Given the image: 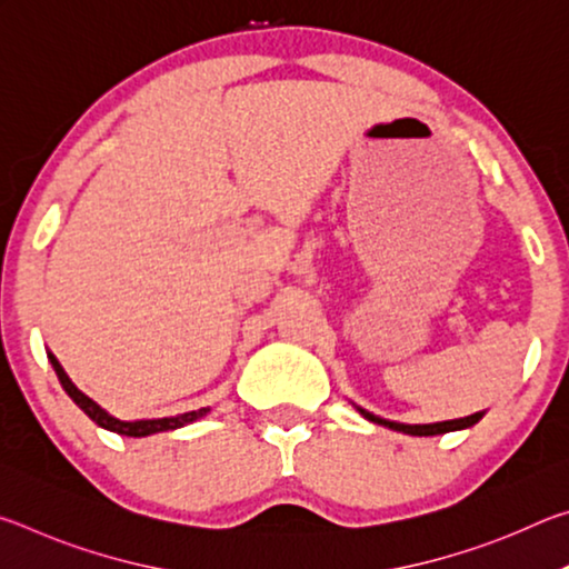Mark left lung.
Returning <instances> with one entry per match:
<instances>
[{"instance_id": "left-lung-1", "label": "left lung", "mask_w": 569, "mask_h": 569, "mask_svg": "<svg viewBox=\"0 0 569 569\" xmlns=\"http://www.w3.org/2000/svg\"><path fill=\"white\" fill-rule=\"evenodd\" d=\"M359 413L363 419H369L373 423H379V427H389L393 431H403V435H411V437H435V435H447V431H457V429H467V427H475V423L485 417V411H477L471 413V417L465 419H451V421H437V423H399V421H389V419H381L377 413L366 411L361 407Z\"/></svg>"}]
</instances>
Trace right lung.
I'll use <instances>...</instances> for the list:
<instances>
[{
	"label": "right lung",
	"instance_id": "add662e5",
	"mask_svg": "<svg viewBox=\"0 0 569 569\" xmlns=\"http://www.w3.org/2000/svg\"><path fill=\"white\" fill-rule=\"evenodd\" d=\"M47 359H50L52 369L57 373V379H60L62 389L67 391V397H70L77 407H80L88 417L98 423V427L108 429V431H114V435H122V437H150V435H158V431H170V429H180L186 427V423H192L200 417H206V413L210 411L208 407L206 409H198V411H186V413H178V417H166V419H138V421H122L118 417H112V413L104 411L100 403H94L88 393H82L80 389L74 387L72 379L67 377L62 363L54 359V353L47 351Z\"/></svg>",
	"mask_w": 569,
	"mask_h": 569
}]
</instances>
